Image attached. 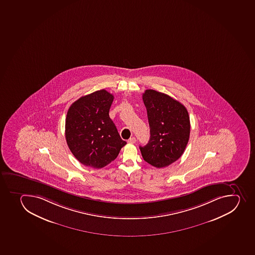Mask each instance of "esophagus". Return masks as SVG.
Masks as SVG:
<instances>
[{"instance_id": "1", "label": "esophagus", "mask_w": 255, "mask_h": 255, "mask_svg": "<svg viewBox=\"0 0 255 255\" xmlns=\"http://www.w3.org/2000/svg\"><path fill=\"white\" fill-rule=\"evenodd\" d=\"M136 142V138L134 137H132V138H128V143H134Z\"/></svg>"}]
</instances>
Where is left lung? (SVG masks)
Wrapping results in <instances>:
<instances>
[{"mask_svg":"<svg viewBox=\"0 0 255 255\" xmlns=\"http://www.w3.org/2000/svg\"><path fill=\"white\" fill-rule=\"evenodd\" d=\"M150 138L139 147L143 160L161 168L182 156L190 136L189 115L186 107L162 92L148 89L143 94Z\"/></svg>","mask_w":255,"mask_h":255,"instance_id":"obj_1","label":"left lung"}]
</instances>
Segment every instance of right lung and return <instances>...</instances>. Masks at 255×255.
<instances>
[{
    "label": "right lung",
    "instance_id": "obj_1",
    "mask_svg": "<svg viewBox=\"0 0 255 255\" xmlns=\"http://www.w3.org/2000/svg\"><path fill=\"white\" fill-rule=\"evenodd\" d=\"M113 100V95L102 89L80 97L68 109L65 122L68 148L88 167L107 166L127 144L109 117Z\"/></svg>",
    "mask_w": 255,
    "mask_h": 255
}]
</instances>
